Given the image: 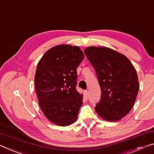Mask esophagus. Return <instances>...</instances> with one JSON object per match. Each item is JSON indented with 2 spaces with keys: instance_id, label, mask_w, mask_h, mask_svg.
<instances>
[{
  "instance_id": "esophagus-1",
  "label": "esophagus",
  "mask_w": 154,
  "mask_h": 154,
  "mask_svg": "<svg viewBox=\"0 0 154 154\" xmlns=\"http://www.w3.org/2000/svg\"><path fill=\"white\" fill-rule=\"evenodd\" d=\"M84 95H85V97L87 98L89 97V92H88V91H84Z\"/></svg>"
}]
</instances>
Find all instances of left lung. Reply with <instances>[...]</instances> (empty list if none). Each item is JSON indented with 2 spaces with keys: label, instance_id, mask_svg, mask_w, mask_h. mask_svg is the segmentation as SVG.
<instances>
[{
  "label": "left lung",
  "instance_id": "8db88e82",
  "mask_svg": "<svg viewBox=\"0 0 154 154\" xmlns=\"http://www.w3.org/2000/svg\"><path fill=\"white\" fill-rule=\"evenodd\" d=\"M84 52L94 68L102 91L95 111L108 122L120 120L134 106L139 90L134 67L125 55L109 48L90 46Z\"/></svg>",
  "mask_w": 154,
  "mask_h": 154
}]
</instances>
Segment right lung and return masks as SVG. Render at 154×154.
<instances>
[{"label":"right lung","instance_id":"add662e5","mask_svg":"<svg viewBox=\"0 0 154 154\" xmlns=\"http://www.w3.org/2000/svg\"><path fill=\"white\" fill-rule=\"evenodd\" d=\"M83 59L79 46L61 44L48 50L37 64V100L45 117L55 125L67 126L78 119L82 95L75 88L76 69Z\"/></svg>","mask_w":154,"mask_h":154}]
</instances>
